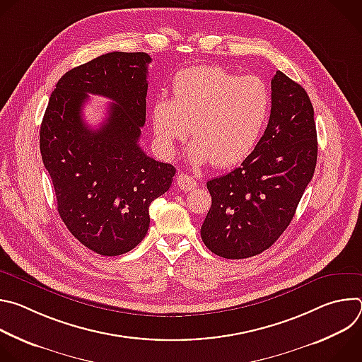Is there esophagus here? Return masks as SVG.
Masks as SVG:
<instances>
[{
	"label": "esophagus",
	"mask_w": 362,
	"mask_h": 362,
	"mask_svg": "<svg viewBox=\"0 0 362 362\" xmlns=\"http://www.w3.org/2000/svg\"><path fill=\"white\" fill-rule=\"evenodd\" d=\"M177 186L182 189V190H185V192H189V190H192V189H194L196 186H197V182L192 177V176H189V175H185V173H180L179 176H177Z\"/></svg>",
	"instance_id": "1"
}]
</instances>
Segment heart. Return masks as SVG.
<instances>
[{"label": "heart", "mask_w": 362, "mask_h": 362, "mask_svg": "<svg viewBox=\"0 0 362 362\" xmlns=\"http://www.w3.org/2000/svg\"><path fill=\"white\" fill-rule=\"evenodd\" d=\"M272 112L269 86L256 76H239L219 66H194L172 80V100H154L151 130L158 147L173 158L189 129L194 165L232 168L259 144Z\"/></svg>", "instance_id": "b5f03b06"}]
</instances>
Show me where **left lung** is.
Returning a JSON list of instances; mask_svg holds the SVG:
<instances>
[{
    "label": "left lung",
    "instance_id": "left-lung-1",
    "mask_svg": "<svg viewBox=\"0 0 362 362\" xmlns=\"http://www.w3.org/2000/svg\"><path fill=\"white\" fill-rule=\"evenodd\" d=\"M271 88V119L259 144L240 168L206 183L212 206L200 236L226 259L271 247L289 226L315 172L318 141L311 100L282 71H276Z\"/></svg>",
    "mask_w": 362,
    "mask_h": 362
}]
</instances>
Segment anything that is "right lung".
<instances>
[{
  "mask_svg": "<svg viewBox=\"0 0 362 362\" xmlns=\"http://www.w3.org/2000/svg\"><path fill=\"white\" fill-rule=\"evenodd\" d=\"M146 53L103 54L67 71L51 93L40 150L67 229L103 256L137 246L148 230V206L166 193L176 169L139 146L146 123ZM88 93L110 98L98 129L82 120Z\"/></svg>",
  "mask_w": 362,
  "mask_h": 362,
  "instance_id": "obj_1",
  "label": "right lung"
}]
</instances>
